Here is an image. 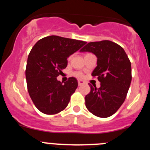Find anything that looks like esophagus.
Instances as JSON below:
<instances>
[{"label":"esophagus","mask_w":150,"mask_h":150,"mask_svg":"<svg viewBox=\"0 0 150 150\" xmlns=\"http://www.w3.org/2000/svg\"><path fill=\"white\" fill-rule=\"evenodd\" d=\"M83 83H84V82H83V80H78V85H79V86H81Z\"/></svg>","instance_id":"1"}]
</instances>
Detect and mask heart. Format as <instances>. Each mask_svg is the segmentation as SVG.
<instances>
[{
    "instance_id": "heart-1",
    "label": "heart",
    "mask_w": 150,
    "mask_h": 150,
    "mask_svg": "<svg viewBox=\"0 0 150 150\" xmlns=\"http://www.w3.org/2000/svg\"><path fill=\"white\" fill-rule=\"evenodd\" d=\"M90 54H91V53H89V52H87V53L85 54V56H86V55H90ZM71 56H70L68 58V60H71ZM74 76H76V77H78V78H82V77H83V74H82V73H80V72H74Z\"/></svg>"
}]
</instances>
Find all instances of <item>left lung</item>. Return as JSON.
<instances>
[{"label": "left lung", "mask_w": 150, "mask_h": 150, "mask_svg": "<svg viewBox=\"0 0 150 150\" xmlns=\"http://www.w3.org/2000/svg\"><path fill=\"white\" fill-rule=\"evenodd\" d=\"M80 51L91 52L97 56L98 65L91 76L100 83L98 88L89 85L86 107L95 116L109 117L125 100L132 82L131 62L122 47L110 40L90 42Z\"/></svg>", "instance_id": "left-lung-1"}]
</instances>
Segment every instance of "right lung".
Wrapping results in <instances>:
<instances>
[{
    "label": "right lung",
    "instance_id": "obj_1",
    "mask_svg": "<svg viewBox=\"0 0 150 150\" xmlns=\"http://www.w3.org/2000/svg\"><path fill=\"white\" fill-rule=\"evenodd\" d=\"M86 42L52 35L38 40L28 57L25 70L28 91L40 112L53 115L64 110L78 86L76 78L57 80L67 65V57Z\"/></svg>",
    "mask_w": 150,
    "mask_h": 150
}]
</instances>
